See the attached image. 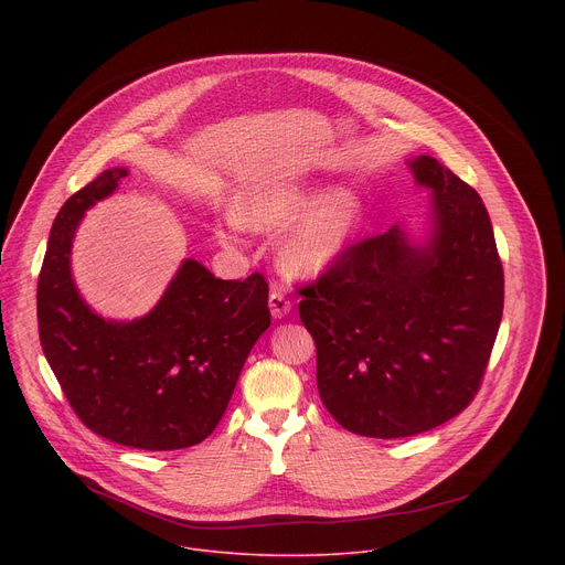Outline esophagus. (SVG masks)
Wrapping results in <instances>:
<instances>
[{"mask_svg":"<svg viewBox=\"0 0 565 565\" xmlns=\"http://www.w3.org/2000/svg\"><path fill=\"white\" fill-rule=\"evenodd\" d=\"M268 306H270V312H273V317H275V319L286 317V315L290 312V308H292L290 299H286L279 290H273V292H270V297H268Z\"/></svg>","mask_w":565,"mask_h":565,"instance_id":"esophagus-1","label":"esophagus"}]
</instances>
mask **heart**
Returning <instances> with one entry per match:
<instances>
[{"label":"heart","mask_w":565,"mask_h":565,"mask_svg":"<svg viewBox=\"0 0 565 565\" xmlns=\"http://www.w3.org/2000/svg\"><path fill=\"white\" fill-rule=\"evenodd\" d=\"M238 227L277 232L279 259L297 277L333 270L355 246L364 227V203L349 188L321 192L301 181H275L248 190L232 207Z\"/></svg>","instance_id":"1"}]
</instances>
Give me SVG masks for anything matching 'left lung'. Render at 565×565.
Segmentation results:
<instances>
[{"label":"left lung","mask_w":565,"mask_h":565,"mask_svg":"<svg viewBox=\"0 0 565 565\" xmlns=\"http://www.w3.org/2000/svg\"><path fill=\"white\" fill-rule=\"evenodd\" d=\"M407 166L431 194L425 232L395 223L299 290L321 402L344 429L384 440L469 405L503 315V266L478 192L434 156Z\"/></svg>","instance_id":"8db88e82"}]
</instances>
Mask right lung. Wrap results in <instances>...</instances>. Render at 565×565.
<instances>
[{
    "instance_id": "obj_1",
    "label": "right lung",
    "mask_w": 565,
    "mask_h": 565,
    "mask_svg": "<svg viewBox=\"0 0 565 565\" xmlns=\"http://www.w3.org/2000/svg\"><path fill=\"white\" fill-rule=\"evenodd\" d=\"M127 174L105 170L57 212L38 279L40 342L68 405L94 434L134 449H185L214 431L270 327L268 284L259 273L216 279L183 259L147 315H98L75 288L71 248L85 212Z\"/></svg>"
}]
</instances>
